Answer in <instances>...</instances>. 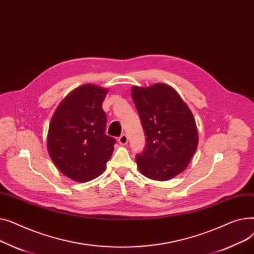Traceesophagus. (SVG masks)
<instances>
[{
  "instance_id": "obj_1",
  "label": "esophagus",
  "mask_w": 254,
  "mask_h": 254,
  "mask_svg": "<svg viewBox=\"0 0 254 254\" xmlns=\"http://www.w3.org/2000/svg\"><path fill=\"white\" fill-rule=\"evenodd\" d=\"M118 142H119L120 144L126 145V144L127 143V136L126 134H123L122 136H120V137L118 138Z\"/></svg>"
}]
</instances>
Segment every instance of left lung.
Returning <instances> with one entry per match:
<instances>
[{
	"mask_svg": "<svg viewBox=\"0 0 254 254\" xmlns=\"http://www.w3.org/2000/svg\"><path fill=\"white\" fill-rule=\"evenodd\" d=\"M131 97L146 136L137 166L149 179L166 181L189 166L197 147V129L191 111L177 91L164 83L132 86Z\"/></svg>",
	"mask_w": 254,
	"mask_h": 254,
	"instance_id": "8db88e82",
	"label": "left lung"
}]
</instances>
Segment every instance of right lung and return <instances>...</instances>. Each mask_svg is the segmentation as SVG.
<instances>
[{
  "mask_svg": "<svg viewBox=\"0 0 254 254\" xmlns=\"http://www.w3.org/2000/svg\"><path fill=\"white\" fill-rule=\"evenodd\" d=\"M106 95L107 89L100 86H80L64 99L51 118L49 155L63 174L75 181L100 176L112 155L116 140L105 134Z\"/></svg>",
  "mask_w": 254,
  "mask_h": 254,
  "instance_id": "right-lung-1",
  "label": "right lung"
}]
</instances>
